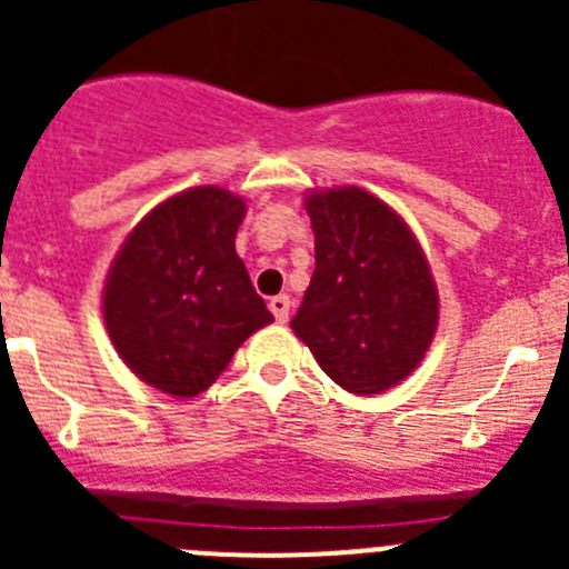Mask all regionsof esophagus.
<instances>
[{
    "mask_svg": "<svg viewBox=\"0 0 569 569\" xmlns=\"http://www.w3.org/2000/svg\"><path fill=\"white\" fill-rule=\"evenodd\" d=\"M270 313L276 316V321H281V325H284L290 316V296H284V293L273 296V299H270Z\"/></svg>",
    "mask_w": 569,
    "mask_h": 569,
    "instance_id": "obj_1",
    "label": "esophagus"
}]
</instances>
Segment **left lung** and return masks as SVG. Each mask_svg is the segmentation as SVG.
<instances>
[{
	"label": "left lung",
	"instance_id": "1",
	"mask_svg": "<svg viewBox=\"0 0 569 569\" xmlns=\"http://www.w3.org/2000/svg\"><path fill=\"white\" fill-rule=\"evenodd\" d=\"M316 270L290 328L339 387L373 396L425 359L439 293L419 241L361 188L308 196Z\"/></svg>",
	"mask_w": 569,
	"mask_h": 569
}]
</instances>
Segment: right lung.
<instances>
[{"mask_svg": "<svg viewBox=\"0 0 569 569\" xmlns=\"http://www.w3.org/2000/svg\"><path fill=\"white\" fill-rule=\"evenodd\" d=\"M244 202L193 188L150 210L110 268L104 325L124 365L162 393L208 390L239 345L270 325L236 256Z\"/></svg>", "mask_w": 569, "mask_h": 569, "instance_id": "right-lung-1", "label": "right lung"}]
</instances>
